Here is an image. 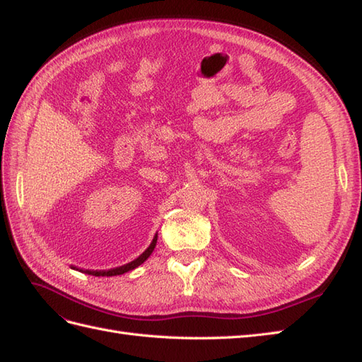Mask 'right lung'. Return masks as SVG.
I'll return each mask as SVG.
<instances>
[{
    "mask_svg": "<svg viewBox=\"0 0 362 362\" xmlns=\"http://www.w3.org/2000/svg\"><path fill=\"white\" fill-rule=\"evenodd\" d=\"M156 243H157V236L153 239V242H151V245L148 247V250L145 251V253H141L136 260H132V262L126 264V265H122V267H117V268H111V270H103V272H90V270H86L85 273L88 274H92V276H117V274H123V273H128L131 270H134V268H137L139 265H141L145 260L151 256V253H153L154 248H156Z\"/></svg>",
    "mask_w": 362,
    "mask_h": 362,
    "instance_id": "obj_1",
    "label": "right lung"
}]
</instances>
